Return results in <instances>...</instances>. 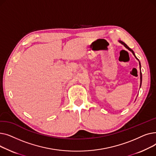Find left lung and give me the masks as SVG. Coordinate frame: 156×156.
Instances as JSON below:
<instances>
[{
  "label": "left lung",
  "instance_id": "left-lung-1",
  "mask_svg": "<svg viewBox=\"0 0 156 156\" xmlns=\"http://www.w3.org/2000/svg\"><path fill=\"white\" fill-rule=\"evenodd\" d=\"M118 42L120 43V44H121L122 45H123L128 50H129L130 52H132V54H133V55L135 56V58L138 61V62H139V65H140V87H141V85H142V72H141V64H140V62L139 61V60L138 59V58L137 57H136V55H135V53H134V52H133V51L132 50V49H131L125 43H124L123 42H122V41H121V40H119Z\"/></svg>",
  "mask_w": 156,
  "mask_h": 156
}]
</instances>
